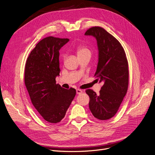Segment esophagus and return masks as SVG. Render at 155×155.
Listing matches in <instances>:
<instances>
[{"label":"esophagus","mask_w":155,"mask_h":155,"mask_svg":"<svg viewBox=\"0 0 155 155\" xmlns=\"http://www.w3.org/2000/svg\"><path fill=\"white\" fill-rule=\"evenodd\" d=\"M76 91H77V94H82L83 93V91L82 90H81V89H77Z\"/></svg>","instance_id":"obj_1"}]
</instances>
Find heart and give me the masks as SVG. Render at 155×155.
I'll return each instance as SVG.
<instances>
[{
    "instance_id": "obj_1",
    "label": "heart",
    "mask_w": 155,
    "mask_h": 155,
    "mask_svg": "<svg viewBox=\"0 0 155 155\" xmlns=\"http://www.w3.org/2000/svg\"><path fill=\"white\" fill-rule=\"evenodd\" d=\"M74 50L76 51V53L78 55V57H81L85 55H91V51L90 50L84 45H78L77 47H74ZM62 58L64 59L65 58V55H62Z\"/></svg>"
}]
</instances>
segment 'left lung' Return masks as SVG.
Returning a JSON list of instances; mask_svg holds the SVG:
<instances>
[{
    "label": "left lung",
    "instance_id": "1",
    "mask_svg": "<svg viewBox=\"0 0 155 155\" xmlns=\"http://www.w3.org/2000/svg\"><path fill=\"white\" fill-rule=\"evenodd\" d=\"M85 35L97 41L98 62L94 76L102 82L100 93L92 89L85 92L89 96V109L94 117L107 120L116 115L128 87V64L125 51L118 40L104 28L93 27Z\"/></svg>",
    "mask_w": 155,
    "mask_h": 155
}]
</instances>
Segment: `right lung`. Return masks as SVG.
I'll return each mask as SVG.
<instances>
[{"label": "right lung", "instance_id": "1", "mask_svg": "<svg viewBox=\"0 0 155 155\" xmlns=\"http://www.w3.org/2000/svg\"><path fill=\"white\" fill-rule=\"evenodd\" d=\"M68 38L53 36L41 39L26 61L25 84L31 102L42 117L50 123H59L76 94L73 88L66 89L57 84L59 75V50Z\"/></svg>", "mask_w": 155, "mask_h": 155}]
</instances>
